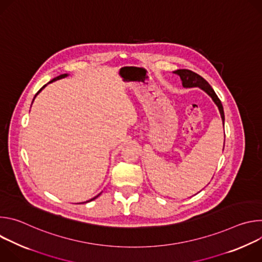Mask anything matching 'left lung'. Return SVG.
Returning a JSON list of instances; mask_svg holds the SVG:
<instances>
[{"label": "left lung", "instance_id": "left-lung-1", "mask_svg": "<svg viewBox=\"0 0 262 262\" xmlns=\"http://www.w3.org/2000/svg\"><path fill=\"white\" fill-rule=\"evenodd\" d=\"M175 74H178L181 79L182 82V86L184 88H193V87H199L200 89H202L203 91H205L213 100V102L216 104L220 114H221V118L223 120V124H224V120H225V116H224V110H223V105L221 100L219 99V97L216 96L215 92L213 91V89L211 88V86L201 77L199 74H197L196 72L189 70V69H177L175 71H173Z\"/></svg>", "mask_w": 262, "mask_h": 262}]
</instances>
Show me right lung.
<instances>
[{
	"instance_id": "add662e5",
	"label": "right lung",
	"mask_w": 262,
	"mask_h": 262,
	"mask_svg": "<svg viewBox=\"0 0 262 262\" xmlns=\"http://www.w3.org/2000/svg\"><path fill=\"white\" fill-rule=\"evenodd\" d=\"M67 76H68V74H67V73H64V74H60V76H59V77H57V78H55V79H53V80H52V81H51V82H49V83H48V84H50V83H52V82H55V81H57V80H60V79H63V78H66V77H67ZM48 84H47V85H48ZM47 85H45V86H43V87H42V88H41V89H40V90H39V91H38V92H37V93H36V94H35V96H34V99H35V97H36V96H37V95H38V93H39V92H40V91H41V90H42V89H43V88H45V87H46V86H47ZM34 99H33V101H34ZM99 195H100V194H98V195H97V196H95V197H94V198H92V199H90V200H88V201H86V202H90V201H92V200H94V199H96V198H97V197H98V196H99ZM83 203H84V202H83Z\"/></svg>"
}]
</instances>
